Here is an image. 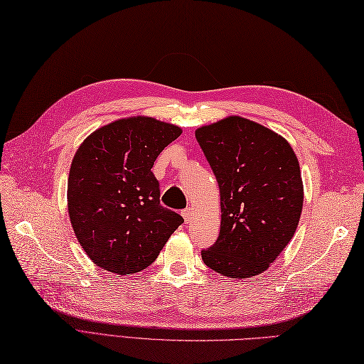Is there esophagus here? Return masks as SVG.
Masks as SVG:
<instances>
[{
  "mask_svg": "<svg viewBox=\"0 0 364 364\" xmlns=\"http://www.w3.org/2000/svg\"><path fill=\"white\" fill-rule=\"evenodd\" d=\"M182 216H183V219H185V223H190V220L193 219V210L188 207V208H185V210H182Z\"/></svg>",
  "mask_w": 364,
  "mask_h": 364,
  "instance_id": "1",
  "label": "esophagus"
}]
</instances>
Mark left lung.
I'll return each instance as SVG.
<instances>
[{"mask_svg":"<svg viewBox=\"0 0 364 364\" xmlns=\"http://www.w3.org/2000/svg\"><path fill=\"white\" fill-rule=\"evenodd\" d=\"M194 134L220 193L219 237L202 259L227 278L261 274L296 232L304 202L298 157L284 137L239 115Z\"/></svg>","mask_w":364,"mask_h":364,"instance_id":"left-lung-1","label":"left lung"}]
</instances>
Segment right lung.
Instances as JSON below:
<instances>
[{
  "label": "right lung",
  "instance_id": "right-lung-1",
  "mask_svg": "<svg viewBox=\"0 0 364 364\" xmlns=\"http://www.w3.org/2000/svg\"><path fill=\"white\" fill-rule=\"evenodd\" d=\"M182 134L146 115L114 120L78 146L68 179V211L82 249L115 274L146 269L183 223L161 205L151 168Z\"/></svg>",
  "mask_w": 364,
  "mask_h": 364
}]
</instances>
